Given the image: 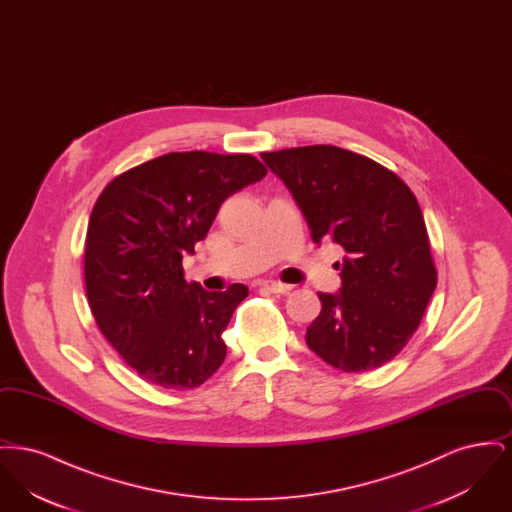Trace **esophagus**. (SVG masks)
<instances>
[{
    "label": "esophagus",
    "instance_id": "esophagus-1",
    "mask_svg": "<svg viewBox=\"0 0 512 512\" xmlns=\"http://www.w3.org/2000/svg\"><path fill=\"white\" fill-rule=\"evenodd\" d=\"M263 288H267L268 292L280 293V295L290 293V290H292V286L282 284V282H265V284H263Z\"/></svg>",
    "mask_w": 512,
    "mask_h": 512
}]
</instances>
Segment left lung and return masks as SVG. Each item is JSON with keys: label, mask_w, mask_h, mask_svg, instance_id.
Returning <instances> with one entry per match:
<instances>
[{"label": "left lung", "mask_w": 512, "mask_h": 512, "mask_svg": "<svg viewBox=\"0 0 512 512\" xmlns=\"http://www.w3.org/2000/svg\"><path fill=\"white\" fill-rule=\"evenodd\" d=\"M261 157L292 192L313 242L330 238L345 251L340 293H318L322 311L307 328V345L343 372L390 363L411 340L438 284L413 192L395 172L341 147H292Z\"/></svg>", "instance_id": "left-lung-1"}]
</instances>
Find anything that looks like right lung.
<instances>
[{
	"instance_id": "1",
	"label": "right lung",
	"mask_w": 512,
	"mask_h": 512,
	"mask_svg": "<svg viewBox=\"0 0 512 512\" xmlns=\"http://www.w3.org/2000/svg\"><path fill=\"white\" fill-rule=\"evenodd\" d=\"M265 174L247 153H167L99 194L84 249L88 303L101 334L149 384L192 390L222 365V332L249 290L188 284L182 255L207 236L226 197Z\"/></svg>"
}]
</instances>
